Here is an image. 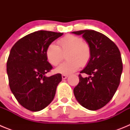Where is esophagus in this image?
<instances>
[{
    "label": "esophagus",
    "instance_id": "34e87169",
    "mask_svg": "<svg viewBox=\"0 0 130 130\" xmlns=\"http://www.w3.org/2000/svg\"><path fill=\"white\" fill-rule=\"evenodd\" d=\"M68 77V75H62V79H66Z\"/></svg>",
    "mask_w": 130,
    "mask_h": 130
}]
</instances>
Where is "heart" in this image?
Wrapping results in <instances>:
<instances>
[{
  "label": "heart",
  "instance_id": "obj_1",
  "mask_svg": "<svg viewBox=\"0 0 130 130\" xmlns=\"http://www.w3.org/2000/svg\"><path fill=\"white\" fill-rule=\"evenodd\" d=\"M58 46L51 43L47 47L46 55L48 62L52 66H57L66 53V62L62 63L57 68V72L62 74H70L76 72L80 66L85 67L89 62L91 57V49L81 38L68 34L58 41Z\"/></svg>",
  "mask_w": 130,
  "mask_h": 130
}]
</instances>
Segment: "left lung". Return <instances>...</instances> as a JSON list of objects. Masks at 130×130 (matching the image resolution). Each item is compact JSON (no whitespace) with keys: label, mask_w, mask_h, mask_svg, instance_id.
Masks as SVG:
<instances>
[{"label":"left lung","mask_w":130,"mask_h":130,"mask_svg":"<svg viewBox=\"0 0 130 130\" xmlns=\"http://www.w3.org/2000/svg\"><path fill=\"white\" fill-rule=\"evenodd\" d=\"M82 35L91 49V57L79 75V82L73 89L75 97L83 107L101 109L112 99L119 87L122 72L120 52L115 43L102 33L92 30L73 32Z\"/></svg>","instance_id":"1"}]
</instances>
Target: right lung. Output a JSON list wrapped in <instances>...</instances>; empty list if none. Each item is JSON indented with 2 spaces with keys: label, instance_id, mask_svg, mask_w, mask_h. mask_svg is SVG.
I'll use <instances>...</instances> for the list:
<instances>
[{
  "label": "right lung",
  "instance_id": "right-lung-1",
  "mask_svg": "<svg viewBox=\"0 0 130 130\" xmlns=\"http://www.w3.org/2000/svg\"><path fill=\"white\" fill-rule=\"evenodd\" d=\"M63 33L38 30L21 38L11 49L7 60L10 90L21 105L31 111L46 107L62 81L60 73L45 74L52 66L47 59V47Z\"/></svg>",
  "mask_w": 130,
  "mask_h": 130
}]
</instances>
